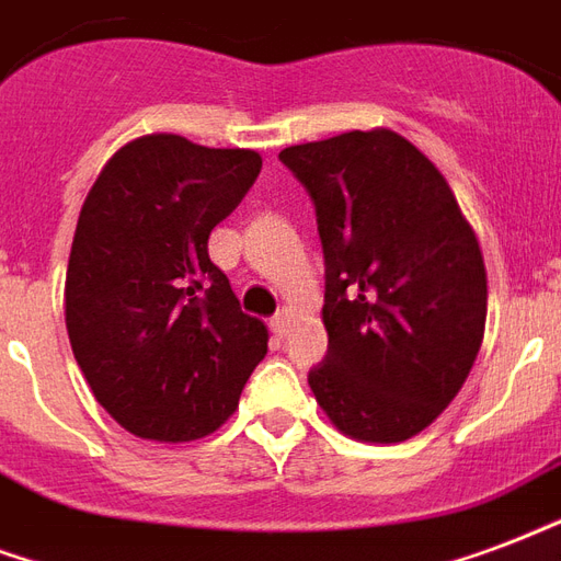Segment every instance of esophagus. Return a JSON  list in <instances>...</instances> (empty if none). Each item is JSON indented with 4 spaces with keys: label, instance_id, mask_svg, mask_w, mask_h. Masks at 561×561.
I'll return each instance as SVG.
<instances>
[{
    "label": "esophagus",
    "instance_id": "34e87169",
    "mask_svg": "<svg viewBox=\"0 0 561 561\" xmlns=\"http://www.w3.org/2000/svg\"><path fill=\"white\" fill-rule=\"evenodd\" d=\"M290 320H294V314H290V309H282L276 311L271 318V329H273V335H288V329H290Z\"/></svg>",
    "mask_w": 561,
    "mask_h": 561
}]
</instances>
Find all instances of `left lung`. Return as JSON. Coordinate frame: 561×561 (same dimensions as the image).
Returning <instances> with one entry per match:
<instances>
[{
	"label": "left lung",
	"instance_id": "8db88e82",
	"mask_svg": "<svg viewBox=\"0 0 561 561\" xmlns=\"http://www.w3.org/2000/svg\"><path fill=\"white\" fill-rule=\"evenodd\" d=\"M318 208L329 353L314 400L356 442L397 444L453 403L477 362L489 279L442 170L391 128L279 152Z\"/></svg>",
	"mask_w": 561,
	"mask_h": 561
}]
</instances>
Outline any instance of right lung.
<instances>
[{
  "mask_svg": "<svg viewBox=\"0 0 561 561\" xmlns=\"http://www.w3.org/2000/svg\"><path fill=\"white\" fill-rule=\"evenodd\" d=\"M262 170L255 149L182 135L128 140L102 167L72 234L64 320L93 397L138 438L196 442L220 430L267 353L208 234Z\"/></svg>",
  "mask_w": 561,
  "mask_h": 561,
  "instance_id": "1",
  "label": "right lung"
}]
</instances>
